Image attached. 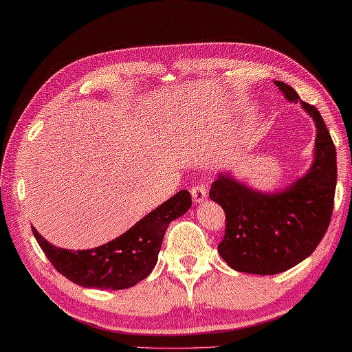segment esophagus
Instances as JSON below:
<instances>
[{"mask_svg": "<svg viewBox=\"0 0 352 352\" xmlns=\"http://www.w3.org/2000/svg\"><path fill=\"white\" fill-rule=\"evenodd\" d=\"M190 194L195 204H200V201H204L206 199V187L204 184H197L190 189Z\"/></svg>", "mask_w": 352, "mask_h": 352, "instance_id": "34e87169", "label": "esophagus"}]
</instances>
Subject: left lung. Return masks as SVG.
<instances>
[{"label":"left lung","instance_id":"obj_1","mask_svg":"<svg viewBox=\"0 0 352 352\" xmlns=\"http://www.w3.org/2000/svg\"><path fill=\"white\" fill-rule=\"evenodd\" d=\"M276 85L288 100L301 102L316 122V158L309 173L272 195L223 175L210 189V199L226 213L221 258L235 271L258 276L287 271L314 252L329 229L336 189V148L319 110L302 102L292 86Z\"/></svg>","mask_w":352,"mask_h":352}]
</instances>
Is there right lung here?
Returning <instances> with one entry per match:
<instances>
[{
    "label": "right lung",
    "mask_w": 352,
    "mask_h": 352,
    "mask_svg": "<svg viewBox=\"0 0 352 352\" xmlns=\"http://www.w3.org/2000/svg\"><path fill=\"white\" fill-rule=\"evenodd\" d=\"M190 205V192L179 190L128 232L93 250L70 252L57 248L43 239L36 229L32 230L50 263L70 282L86 288L123 290L134 287L152 272L168 226L184 214Z\"/></svg>",
    "instance_id": "add662e5"
}]
</instances>
